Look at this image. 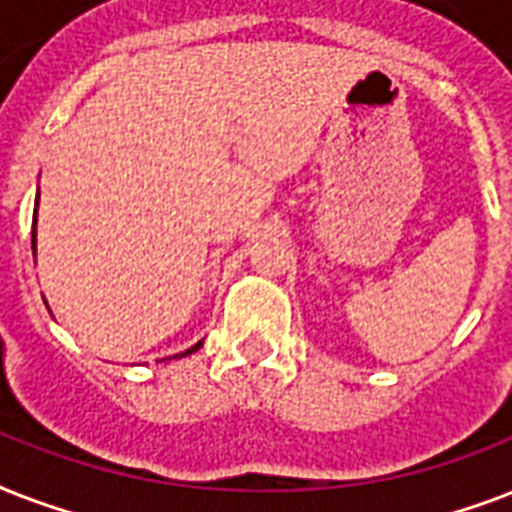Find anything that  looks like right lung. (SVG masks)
<instances>
[{"label": "right lung", "mask_w": 512, "mask_h": 512, "mask_svg": "<svg viewBox=\"0 0 512 512\" xmlns=\"http://www.w3.org/2000/svg\"><path fill=\"white\" fill-rule=\"evenodd\" d=\"M36 204H39V196H36ZM31 249H34V255H36V215H34V231H31ZM204 345V340H199L196 345H191L188 350H183V353H175L172 358H183V356H191V353H196V350Z\"/></svg>", "instance_id": "add662e5"}]
</instances>
